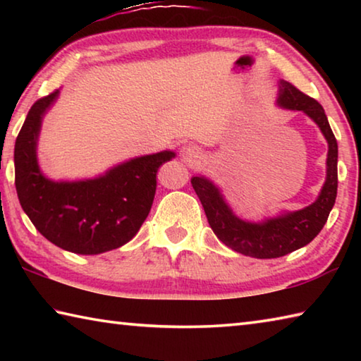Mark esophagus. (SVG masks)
I'll use <instances>...</instances> for the list:
<instances>
[{
	"label": "esophagus",
	"instance_id": "1",
	"mask_svg": "<svg viewBox=\"0 0 361 361\" xmlns=\"http://www.w3.org/2000/svg\"><path fill=\"white\" fill-rule=\"evenodd\" d=\"M181 157L185 159L186 162L195 164L202 159V152H200V149L195 145H186L181 148Z\"/></svg>",
	"mask_w": 361,
	"mask_h": 361
}]
</instances>
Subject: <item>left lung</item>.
<instances>
[{
  "label": "left lung",
  "mask_w": 361,
  "mask_h": 361,
  "mask_svg": "<svg viewBox=\"0 0 361 361\" xmlns=\"http://www.w3.org/2000/svg\"><path fill=\"white\" fill-rule=\"evenodd\" d=\"M277 105L307 114L320 127L328 142L326 180L314 204L302 210L252 223L234 215L223 194L209 178H191V185L218 239L234 252L258 259L280 258L312 242L325 226L338 194V142L329 127L325 109L319 102L283 79H280L279 84Z\"/></svg>",
  "instance_id": "left-lung-1"
}]
</instances>
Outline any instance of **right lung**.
<instances>
[{"mask_svg":"<svg viewBox=\"0 0 361 361\" xmlns=\"http://www.w3.org/2000/svg\"><path fill=\"white\" fill-rule=\"evenodd\" d=\"M59 90L30 108L16 140V189L35 228L54 245L78 255H99L133 239L151 210L156 175L172 151L130 159L105 175L81 181H52L38 166L36 145L42 116Z\"/></svg>","mask_w":361,"mask_h":361,"instance_id":"1","label":"right lung"}]
</instances>
